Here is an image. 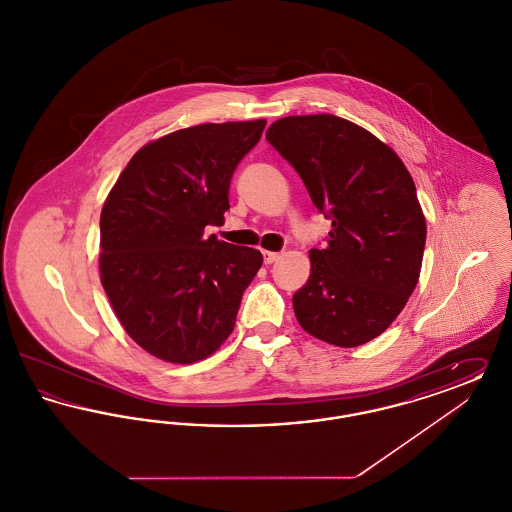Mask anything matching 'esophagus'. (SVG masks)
<instances>
[{"label":"esophagus","instance_id":"1","mask_svg":"<svg viewBox=\"0 0 512 512\" xmlns=\"http://www.w3.org/2000/svg\"><path fill=\"white\" fill-rule=\"evenodd\" d=\"M280 257V253L276 251H263V259H265V265H272L276 259Z\"/></svg>","mask_w":512,"mask_h":512}]
</instances>
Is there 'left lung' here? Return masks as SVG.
Instances as JSON below:
<instances>
[{
  "label": "left lung",
  "instance_id": "obj_1",
  "mask_svg": "<svg viewBox=\"0 0 512 512\" xmlns=\"http://www.w3.org/2000/svg\"><path fill=\"white\" fill-rule=\"evenodd\" d=\"M267 140L332 217L330 240L311 249V276L293 313L318 340L357 347L378 338L414 292L426 219L413 176L388 144L336 115L272 122Z\"/></svg>",
  "mask_w": 512,
  "mask_h": 512
}]
</instances>
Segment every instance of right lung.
<instances>
[{
    "label": "right lung",
    "instance_id": "add662e5",
    "mask_svg": "<svg viewBox=\"0 0 512 512\" xmlns=\"http://www.w3.org/2000/svg\"><path fill=\"white\" fill-rule=\"evenodd\" d=\"M265 119L207 122L140 147L99 219V278L124 332L149 355L192 365L234 330L261 251L205 236L230 209L232 172Z\"/></svg>",
    "mask_w": 512,
    "mask_h": 512
}]
</instances>
